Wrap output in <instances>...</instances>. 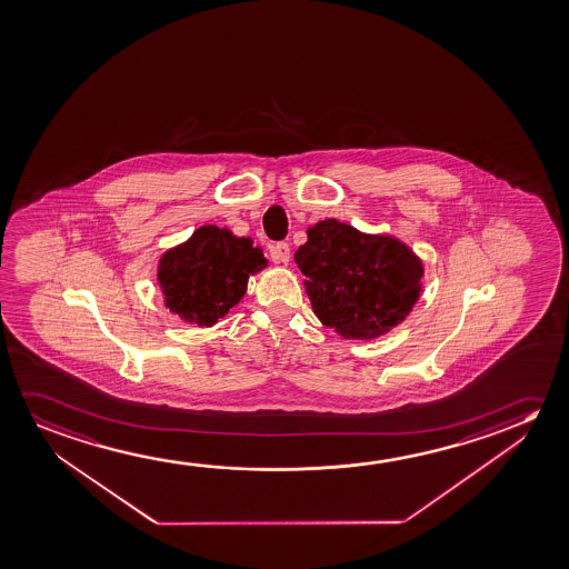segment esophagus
I'll return each instance as SVG.
<instances>
[{"mask_svg": "<svg viewBox=\"0 0 569 569\" xmlns=\"http://www.w3.org/2000/svg\"><path fill=\"white\" fill-rule=\"evenodd\" d=\"M270 258L276 263L289 262V244L288 242H278L270 248Z\"/></svg>", "mask_w": 569, "mask_h": 569, "instance_id": "esophagus-1", "label": "esophagus"}]
</instances>
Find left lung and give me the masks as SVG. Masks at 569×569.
I'll use <instances>...</instances> for the list:
<instances>
[{
  "mask_svg": "<svg viewBox=\"0 0 569 569\" xmlns=\"http://www.w3.org/2000/svg\"><path fill=\"white\" fill-rule=\"evenodd\" d=\"M316 316L345 339H375L402 323L420 298L421 262L390 237L329 219L296 252Z\"/></svg>",
  "mask_w": 569,
  "mask_h": 569,
  "instance_id": "1",
  "label": "left lung"
}]
</instances>
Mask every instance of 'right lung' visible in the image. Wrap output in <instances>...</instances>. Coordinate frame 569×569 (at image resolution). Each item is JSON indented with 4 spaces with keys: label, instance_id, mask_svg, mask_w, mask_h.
I'll list each match as a JSON object with an SVG mask.
<instances>
[{
    "label": "right lung",
    "instance_id": "obj_1",
    "mask_svg": "<svg viewBox=\"0 0 569 569\" xmlns=\"http://www.w3.org/2000/svg\"><path fill=\"white\" fill-rule=\"evenodd\" d=\"M262 250L227 228L201 227L161 258L158 278L166 306L191 323L214 325L242 299L248 276L263 268Z\"/></svg>",
    "mask_w": 569,
    "mask_h": 569
}]
</instances>
